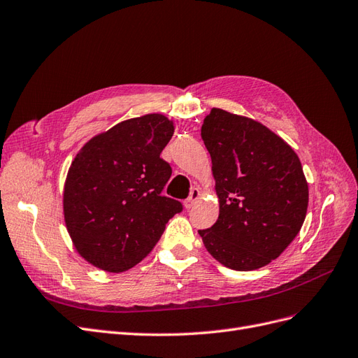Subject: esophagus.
I'll return each mask as SVG.
<instances>
[{
	"mask_svg": "<svg viewBox=\"0 0 358 358\" xmlns=\"http://www.w3.org/2000/svg\"><path fill=\"white\" fill-rule=\"evenodd\" d=\"M200 196H201L200 189H199V188H192V189H191V192H189V196H188V199L183 201L185 208H191L196 201L200 200Z\"/></svg>",
	"mask_w": 358,
	"mask_h": 358,
	"instance_id": "34e87169",
	"label": "esophagus"
}]
</instances>
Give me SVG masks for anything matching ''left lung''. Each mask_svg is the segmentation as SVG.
Listing matches in <instances>:
<instances>
[{
  "label": "left lung",
  "mask_w": 358,
  "mask_h": 358,
  "mask_svg": "<svg viewBox=\"0 0 358 358\" xmlns=\"http://www.w3.org/2000/svg\"><path fill=\"white\" fill-rule=\"evenodd\" d=\"M201 138L212 157L219 217L199 231L217 262L252 271L277 259L298 236L308 182L292 146L252 118L213 108Z\"/></svg>",
  "instance_id": "left-lung-1"
}]
</instances>
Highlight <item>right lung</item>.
<instances>
[{"mask_svg":"<svg viewBox=\"0 0 358 358\" xmlns=\"http://www.w3.org/2000/svg\"><path fill=\"white\" fill-rule=\"evenodd\" d=\"M173 121L148 114L96 134L73 158L64 188L66 229L81 257L108 273L139 264L182 204L162 191L171 167L159 157Z\"/></svg>","mask_w":358,"mask_h":358,"instance_id":"right-lung-1","label":"right lung"}]
</instances>
